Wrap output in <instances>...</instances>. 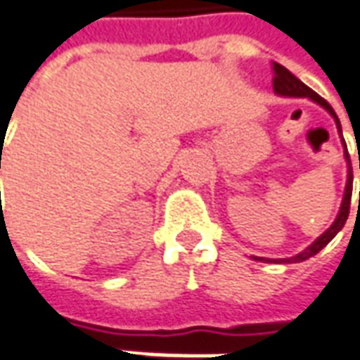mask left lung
Returning <instances> with one entry per match:
<instances>
[{"instance_id": "obj_1", "label": "left lung", "mask_w": 360, "mask_h": 360, "mask_svg": "<svg viewBox=\"0 0 360 360\" xmlns=\"http://www.w3.org/2000/svg\"><path fill=\"white\" fill-rule=\"evenodd\" d=\"M271 68H273V89H275V94L279 95H287V97H311L315 103H319V105H323L325 109H327L328 113L335 117V121H337V129H339V133H341V121H339V117H337V113L333 111V107L328 105L327 101L321 97L319 94H315L311 87H307L303 81L297 79L295 75H292L291 71L287 68H283L281 63H271ZM351 195H353V169H351V165H349V179H347V189H345V197H342V205H341V211H339V215H337V219H335V223L328 227L319 239H316L309 249H304L303 253L295 255V257H291V259H275V261H279V263H299V261H304V259H309V257H313V255H316L325 245H328V243L333 241V237L339 233V231L345 227V223H347V217H349V209H351ZM359 205H360V193H359ZM257 259V257H255ZM257 261H269V259H263V257H259Z\"/></svg>"}]
</instances>
